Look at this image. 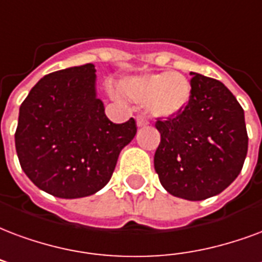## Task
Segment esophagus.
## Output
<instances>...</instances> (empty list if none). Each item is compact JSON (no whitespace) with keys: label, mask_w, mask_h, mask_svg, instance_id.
Returning <instances> with one entry per match:
<instances>
[{"label":"esophagus","mask_w":262,"mask_h":262,"mask_svg":"<svg viewBox=\"0 0 262 262\" xmlns=\"http://www.w3.org/2000/svg\"><path fill=\"white\" fill-rule=\"evenodd\" d=\"M136 121H137V126H139V127L148 125V121H147V118H144V116H137Z\"/></svg>","instance_id":"34e87169"}]
</instances>
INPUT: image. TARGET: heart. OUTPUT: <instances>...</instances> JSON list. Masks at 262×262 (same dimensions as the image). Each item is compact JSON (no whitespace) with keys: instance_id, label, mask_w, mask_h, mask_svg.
Masks as SVG:
<instances>
[{"instance_id":"heart-1","label":"heart","mask_w":262,"mask_h":262,"mask_svg":"<svg viewBox=\"0 0 262 262\" xmlns=\"http://www.w3.org/2000/svg\"><path fill=\"white\" fill-rule=\"evenodd\" d=\"M121 90L130 101L147 105L156 116L169 118L185 110L191 97L187 77L178 72H160L127 77Z\"/></svg>"}]
</instances>
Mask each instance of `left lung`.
I'll list each match as a JSON object with an SVG mask.
<instances>
[{
	"instance_id": "8db88e82",
	"label": "left lung",
	"mask_w": 262,
	"mask_h": 262,
	"mask_svg": "<svg viewBox=\"0 0 262 262\" xmlns=\"http://www.w3.org/2000/svg\"><path fill=\"white\" fill-rule=\"evenodd\" d=\"M190 75L187 106L156 122L161 141L154 168L168 193L200 201L220 194L237 178L249 136L245 111L228 87L200 73Z\"/></svg>"
}]
</instances>
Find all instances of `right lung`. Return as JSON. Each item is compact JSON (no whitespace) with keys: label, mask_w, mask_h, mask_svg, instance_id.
Masks as SVG:
<instances>
[{"label":"right lung","mask_w":262,"mask_h":262,"mask_svg":"<svg viewBox=\"0 0 262 262\" xmlns=\"http://www.w3.org/2000/svg\"><path fill=\"white\" fill-rule=\"evenodd\" d=\"M104 111L93 63L52 72L33 87L19 110L15 146L23 172L38 189L80 199L110 182L137 127L133 118L114 123Z\"/></svg>","instance_id":"right-lung-1"}]
</instances>
